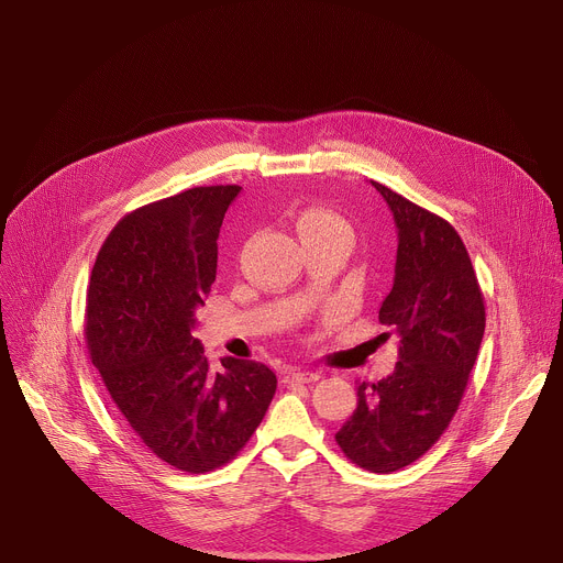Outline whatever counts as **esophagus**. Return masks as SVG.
I'll return each instance as SVG.
<instances>
[{"label": "esophagus", "mask_w": 563, "mask_h": 563, "mask_svg": "<svg viewBox=\"0 0 563 563\" xmlns=\"http://www.w3.org/2000/svg\"><path fill=\"white\" fill-rule=\"evenodd\" d=\"M318 378L320 374L313 369H289L285 376L287 383H316Z\"/></svg>", "instance_id": "1"}]
</instances>
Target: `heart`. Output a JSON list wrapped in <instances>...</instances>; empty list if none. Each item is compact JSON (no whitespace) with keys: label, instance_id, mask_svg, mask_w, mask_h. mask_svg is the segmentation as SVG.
<instances>
[{"label":"heart","instance_id":"obj_1","mask_svg":"<svg viewBox=\"0 0 563 563\" xmlns=\"http://www.w3.org/2000/svg\"><path fill=\"white\" fill-rule=\"evenodd\" d=\"M296 229H298L300 240L323 235V233H347L350 235L347 222L339 213H334L332 209H325V207L302 209L296 218Z\"/></svg>","mask_w":563,"mask_h":563}]
</instances>
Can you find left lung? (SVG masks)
Returning a JSON list of instances; mask_svg holds the SVG:
<instances>
[{
	"instance_id": "obj_1",
	"label": "left lung",
	"mask_w": 563,
	"mask_h": 563,
	"mask_svg": "<svg viewBox=\"0 0 563 563\" xmlns=\"http://www.w3.org/2000/svg\"><path fill=\"white\" fill-rule=\"evenodd\" d=\"M398 231L394 285L378 320L398 334V363L358 385V406L336 432L345 456L369 472H394L423 456L459 410L486 305L456 229L441 216L369 180Z\"/></svg>"
}]
</instances>
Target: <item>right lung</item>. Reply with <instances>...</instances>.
I'll return each instance as SVG.
<instances>
[{
  "label": "right lung",
  "mask_w": 563,
  "mask_h": 563,
  "mask_svg": "<svg viewBox=\"0 0 563 563\" xmlns=\"http://www.w3.org/2000/svg\"><path fill=\"white\" fill-rule=\"evenodd\" d=\"M238 185L194 187L124 216L87 289L85 339L120 417L165 463L202 474L247 445L276 394L256 361L211 369L194 339Z\"/></svg>",
  "instance_id": "right-lung-1"
}]
</instances>
